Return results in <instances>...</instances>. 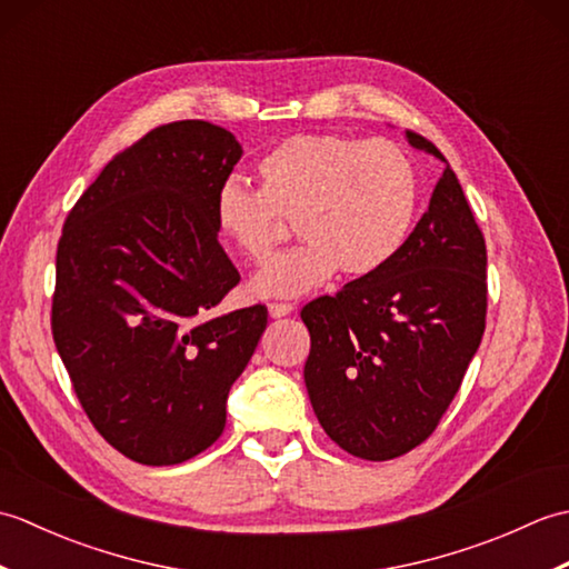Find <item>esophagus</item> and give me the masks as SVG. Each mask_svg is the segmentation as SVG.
I'll use <instances>...</instances> for the list:
<instances>
[{"instance_id": "obj_1", "label": "esophagus", "mask_w": 569, "mask_h": 569, "mask_svg": "<svg viewBox=\"0 0 569 569\" xmlns=\"http://www.w3.org/2000/svg\"><path fill=\"white\" fill-rule=\"evenodd\" d=\"M288 312H293V303H271L269 306V316L271 318H283V316H288Z\"/></svg>"}]
</instances>
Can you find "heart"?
I'll return each mask as SVG.
<instances>
[{
    "label": "heart",
    "mask_w": 569,
    "mask_h": 569,
    "mask_svg": "<svg viewBox=\"0 0 569 569\" xmlns=\"http://www.w3.org/2000/svg\"><path fill=\"white\" fill-rule=\"evenodd\" d=\"M261 188L227 180L214 222L241 257L263 261L293 220L300 244L253 276L259 298L300 296L337 269L371 276L389 263L413 229L420 200L410 156L389 139L300 134L273 147L257 166Z\"/></svg>",
    "instance_id": "b5f03b06"
}]
</instances>
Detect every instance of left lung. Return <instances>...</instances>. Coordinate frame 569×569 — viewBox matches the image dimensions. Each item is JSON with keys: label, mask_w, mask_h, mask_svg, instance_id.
I'll return each instance as SVG.
<instances>
[{"label": "left lung", "mask_w": 569, "mask_h": 569, "mask_svg": "<svg viewBox=\"0 0 569 569\" xmlns=\"http://www.w3.org/2000/svg\"><path fill=\"white\" fill-rule=\"evenodd\" d=\"M445 163L428 210L381 271L300 310L310 332L306 386L345 452L383 462L426 442L462 386L487 328V244Z\"/></svg>", "instance_id": "8db88e82"}]
</instances>
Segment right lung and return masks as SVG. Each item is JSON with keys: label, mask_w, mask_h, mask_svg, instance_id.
<instances>
[{"label": "right lung", "mask_w": 569, "mask_h": 569, "mask_svg": "<svg viewBox=\"0 0 569 569\" xmlns=\"http://www.w3.org/2000/svg\"><path fill=\"white\" fill-rule=\"evenodd\" d=\"M241 153L202 119L156 127L102 168L58 239L56 349L94 430L139 465H180L220 438L269 322L261 303L214 312L241 278L214 222Z\"/></svg>", "instance_id": "add662e5"}]
</instances>
